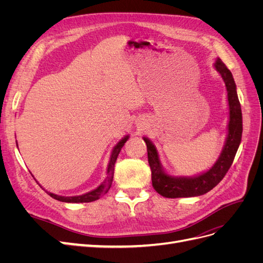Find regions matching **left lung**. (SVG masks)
I'll list each match as a JSON object with an SVG mask.
<instances>
[{
  "instance_id": "left-lung-1",
  "label": "left lung",
  "mask_w": 263,
  "mask_h": 263,
  "mask_svg": "<svg viewBox=\"0 0 263 263\" xmlns=\"http://www.w3.org/2000/svg\"><path fill=\"white\" fill-rule=\"evenodd\" d=\"M215 68L220 73L227 90L228 104H229V124L228 136L226 144L222 149L220 157L212 168L201 176L194 178H173L164 173L161 168L157 149L151 144L149 139L144 138L147 145L148 162L151 169V181L153 186L157 192L169 198L177 197H191L198 196L216 186L228 172L230 165L233 164L236 153L241 141L242 134V115L241 107L236 91V83L229 69L222 63L220 59L216 60Z\"/></svg>"
}]
</instances>
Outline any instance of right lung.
<instances>
[{"label": "right lung", "instance_id": "add662e5", "mask_svg": "<svg viewBox=\"0 0 263 263\" xmlns=\"http://www.w3.org/2000/svg\"><path fill=\"white\" fill-rule=\"evenodd\" d=\"M127 139H128V136L123 138L114 147V150L112 153V156H110V160H109V163L107 166V178L99 187L91 191V192H89V193L83 194V195H79V196H60V195H55L53 193L48 192V191H46L47 194H49L52 198H54V200H58L61 202H67V203H87V202H93V201L99 200L100 197H102L103 195L108 192V190L110 189V185H112L113 177H114V165L116 162V159L118 157L119 151H121V149L123 148Z\"/></svg>", "mask_w": 263, "mask_h": 263}]
</instances>
